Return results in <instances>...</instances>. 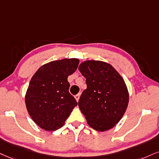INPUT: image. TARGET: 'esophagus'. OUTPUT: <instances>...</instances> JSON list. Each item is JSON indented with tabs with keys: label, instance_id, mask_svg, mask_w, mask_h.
<instances>
[{
	"label": "esophagus",
	"instance_id": "esophagus-1",
	"mask_svg": "<svg viewBox=\"0 0 159 159\" xmlns=\"http://www.w3.org/2000/svg\"><path fill=\"white\" fill-rule=\"evenodd\" d=\"M80 93H78V94H76V95L74 96V97H75V99H76V102L79 101V99H80Z\"/></svg>",
	"mask_w": 159,
	"mask_h": 159
}]
</instances>
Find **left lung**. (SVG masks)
<instances>
[{
	"label": "left lung",
	"mask_w": 159,
	"mask_h": 159,
	"mask_svg": "<svg viewBox=\"0 0 159 159\" xmlns=\"http://www.w3.org/2000/svg\"><path fill=\"white\" fill-rule=\"evenodd\" d=\"M78 68L87 84L78 102L87 123L102 132L113 128L128 105L129 92L124 79L111 64L100 60H85Z\"/></svg>",
	"instance_id": "1"
}]
</instances>
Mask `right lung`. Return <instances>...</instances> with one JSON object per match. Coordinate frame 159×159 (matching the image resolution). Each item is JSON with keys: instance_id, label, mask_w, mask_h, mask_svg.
<instances>
[{"instance_id": "add662e5", "label": "right lung", "mask_w": 159, "mask_h": 159, "mask_svg": "<svg viewBox=\"0 0 159 159\" xmlns=\"http://www.w3.org/2000/svg\"><path fill=\"white\" fill-rule=\"evenodd\" d=\"M79 62L76 58L54 60L40 66L33 75L25 103L29 116L40 128H60L77 105L68 91V76L75 72Z\"/></svg>"}]
</instances>
